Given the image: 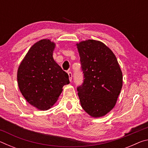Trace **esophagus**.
I'll use <instances>...</instances> for the list:
<instances>
[{"label": "esophagus", "mask_w": 148, "mask_h": 148, "mask_svg": "<svg viewBox=\"0 0 148 148\" xmlns=\"http://www.w3.org/2000/svg\"><path fill=\"white\" fill-rule=\"evenodd\" d=\"M68 74H69V80L70 82L72 81V72H68Z\"/></svg>", "instance_id": "1"}]
</instances>
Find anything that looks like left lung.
<instances>
[{"mask_svg":"<svg viewBox=\"0 0 148 148\" xmlns=\"http://www.w3.org/2000/svg\"><path fill=\"white\" fill-rule=\"evenodd\" d=\"M84 82L77 87L83 109L93 117L113 109L121 92L123 74L112 50L100 41L87 40L77 44Z\"/></svg>","mask_w":148,"mask_h":148,"instance_id":"1","label":"left lung"}]
</instances>
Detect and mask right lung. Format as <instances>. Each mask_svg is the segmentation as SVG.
I'll list each match as a JSON object with an SVG mask.
<instances>
[{
  "mask_svg": "<svg viewBox=\"0 0 148 148\" xmlns=\"http://www.w3.org/2000/svg\"><path fill=\"white\" fill-rule=\"evenodd\" d=\"M54 42L44 39L35 43L20 64L17 83L24 98L32 106L40 110H47L56 103L69 84L66 72L54 61Z\"/></svg>",
  "mask_w": 148,
  "mask_h": 148,
  "instance_id": "right-lung-1",
  "label": "right lung"
}]
</instances>
